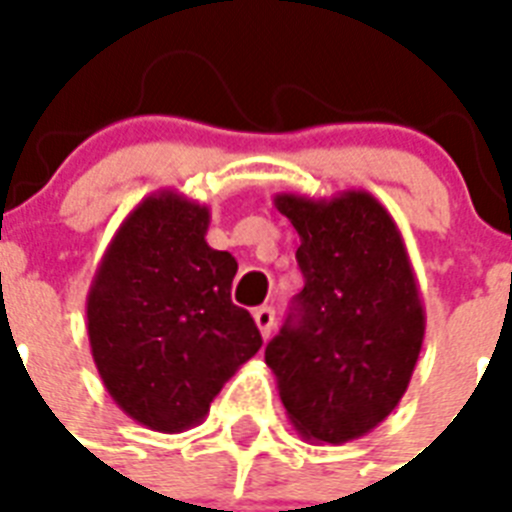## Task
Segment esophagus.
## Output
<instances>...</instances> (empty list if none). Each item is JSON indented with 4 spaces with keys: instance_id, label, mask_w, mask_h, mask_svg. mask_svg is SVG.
<instances>
[{
    "instance_id": "esophagus-1",
    "label": "esophagus",
    "mask_w": 512,
    "mask_h": 512,
    "mask_svg": "<svg viewBox=\"0 0 512 512\" xmlns=\"http://www.w3.org/2000/svg\"><path fill=\"white\" fill-rule=\"evenodd\" d=\"M255 324L257 329H260V335L268 337L271 335V329H273V321H276V313H273V308H268V305H263V308H255Z\"/></svg>"
}]
</instances>
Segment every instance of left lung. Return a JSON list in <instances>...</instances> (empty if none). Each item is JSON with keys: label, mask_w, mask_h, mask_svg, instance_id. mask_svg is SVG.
<instances>
[{"label": "left lung", "mask_w": 512, "mask_h": 512, "mask_svg": "<svg viewBox=\"0 0 512 512\" xmlns=\"http://www.w3.org/2000/svg\"><path fill=\"white\" fill-rule=\"evenodd\" d=\"M273 201L300 233L305 287L265 364L297 433L345 444L377 428L409 388L425 337L420 289L396 220L372 193Z\"/></svg>", "instance_id": "left-lung-1"}]
</instances>
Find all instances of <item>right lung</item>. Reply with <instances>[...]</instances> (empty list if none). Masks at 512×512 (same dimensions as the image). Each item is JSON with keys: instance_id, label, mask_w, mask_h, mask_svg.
<instances>
[{"instance_id": "1", "label": "right lung", "mask_w": 512, "mask_h": 512, "mask_svg": "<svg viewBox=\"0 0 512 512\" xmlns=\"http://www.w3.org/2000/svg\"><path fill=\"white\" fill-rule=\"evenodd\" d=\"M209 209L177 191L132 209L87 295V335L108 396L159 433L199 425L263 337L231 303L239 265L207 244Z\"/></svg>"}]
</instances>
